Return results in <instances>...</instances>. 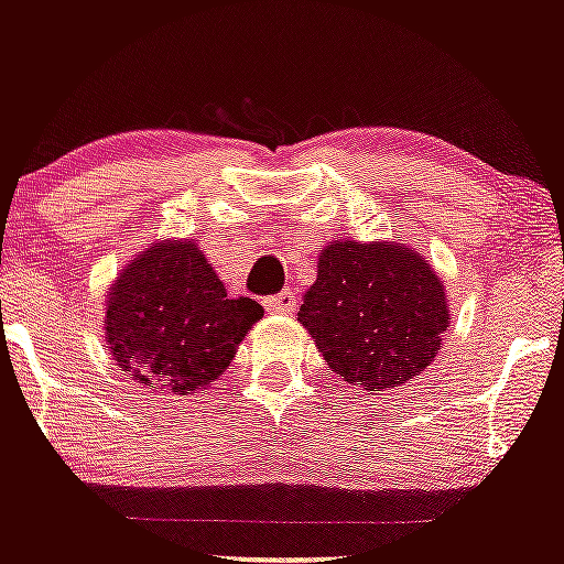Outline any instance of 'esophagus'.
I'll use <instances>...</instances> for the list:
<instances>
[{
    "label": "esophagus",
    "mask_w": 564,
    "mask_h": 564,
    "mask_svg": "<svg viewBox=\"0 0 564 564\" xmlns=\"http://www.w3.org/2000/svg\"><path fill=\"white\" fill-rule=\"evenodd\" d=\"M264 310L273 315H283V313H291V310H296V294L291 289H283L278 291L273 296H264Z\"/></svg>",
    "instance_id": "obj_1"
}]
</instances>
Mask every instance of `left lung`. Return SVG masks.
<instances>
[{
	"label": "left lung",
	"instance_id": "1",
	"mask_svg": "<svg viewBox=\"0 0 564 564\" xmlns=\"http://www.w3.org/2000/svg\"><path fill=\"white\" fill-rule=\"evenodd\" d=\"M440 278L398 243L334 241L304 294L300 323L334 373L364 390H390L435 360L448 328Z\"/></svg>",
	"mask_w": 564,
	"mask_h": 564
}]
</instances>
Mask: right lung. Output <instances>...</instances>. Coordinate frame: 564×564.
Here are the masks:
<instances>
[{
    "label": "right lung",
    "instance_id": "add662e5",
    "mask_svg": "<svg viewBox=\"0 0 564 564\" xmlns=\"http://www.w3.org/2000/svg\"><path fill=\"white\" fill-rule=\"evenodd\" d=\"M262 304L230 300L193 241L142 251L108 291L106 339L121 371L161 392L204 390L223 377Z\"/></svg>",
    "mask_w": 564,
    "mask_h": 564
}]
</instances>
